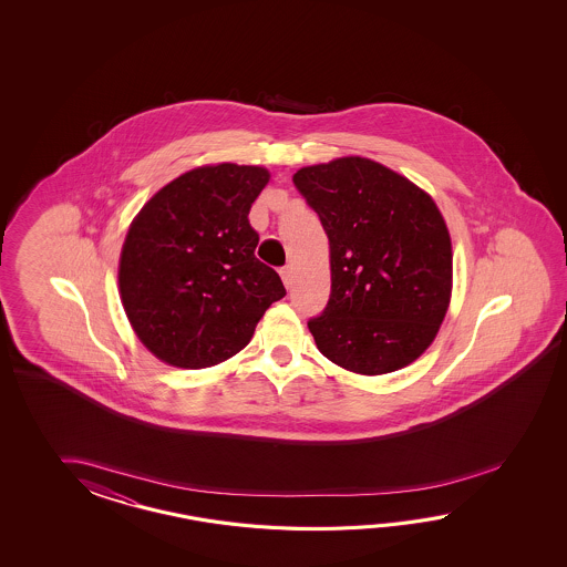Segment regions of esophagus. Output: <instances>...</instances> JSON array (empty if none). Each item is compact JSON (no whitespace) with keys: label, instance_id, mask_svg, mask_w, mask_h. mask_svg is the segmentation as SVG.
<instances>
[{"label":"esophagus","instance_id":"obj_1","mask_svg":"<svg viewBox=\"0 0 567 567\" xmlns=\"http://www.w3.org/2000/svg\"><path fill=\"white\" fill-rule=\"evenodd\" d=\"M279 276L284 279V286L291 288V279H293V269H291V266L281 267Z\"/></svg>","mask_w":567,"mask_h":567}]
</instances>
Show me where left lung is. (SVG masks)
Instances as JSON below:
<instances>
[{
    "label": "left lung",
    "instance_id": "left-lung-1",
    "mask_svg": "<svg viewBox=\"0 0 567 567\" xmlns=\"http://www.w3.org/2000/svg\"><path fill=\"white\" fill-rule=\"evenodd\" d=\"M293 184L330 243V300L308 328L326 359L393 373L434 342L452 296V241L432 196L369 157L306 166Z\"/></svg>",
    "mask_w": 567,
    "mask_h": 567
}]
</instances>
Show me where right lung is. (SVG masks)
I'll return each mask as SVG.
<instances>
[{"label":"right lung","instance_id":"add662e5","mask_svg":"<svg viewBox=\"0 0 567 567\" xmlns=\"http://www.w3.org/2000/svg\"><path fill=\"white\" fill-rule=\"evenodd\" d=\"M267 182L261 166H200L133 218L121 249V303L159 361L181 369L227 361L286 296L276 269L255 257L259 235L247 218Z\"/></svg>","mask_w":567,"mask_h":567}]
</instances>
